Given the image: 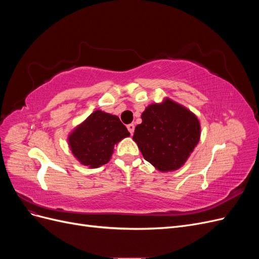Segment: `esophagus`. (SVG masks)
Wrapping results in <instances>:
<instances>
[{
    "instance_id": "obj_1",
    "label": "esophagus",
    "mask_w": 259,
    "mask_h": 259,
    "mask_svg": "<svg viewBox=\"0 0 259 259\" xmlns=\"http://www.w3.org/2000/svg\"><path fill=\"white\" fill-rule=\"evenodd\" d=\"M126 127H127L128 132L131 133V134H132V135H133V133H134V130H135V125H134V124H128Z\"/></svg>"
}]
</instances>
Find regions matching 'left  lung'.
Returning a JSON list of instances; mask_svg holds the SVG:
<instances>
[{
  "label": "left lung",
  "instance_id": "1",
  "mask_svg": "<svg viewBox=\"0 0 259 259\" xmlns=\"http://www.w3.org/2000/svg\"><path fill=\"white\" fill-rule=\"evenodd\" d=\"M133 139L144 158L159 170L179 168L200 139V123L193 113L166 99L150 105L142 114Z\"/></svg>",
  "mask_w": 259,
  "mask_h": 259
}]
</instances>
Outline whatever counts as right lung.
<instances>
[{
	"instance_id": "1",
	"label": "right lung",
	"mask_w": 259,
	"mask_h": 259,
	"mask_svg": "<svg viewBox=\"0 0 259 259\" xmlns=\"http://www.w3.org/2000/svg\"><path fill=\"white\" fill-rule=\"evenodd\" d=\"M127 136L119 117L97 110L69 136V145L83 165L95 168L110 160L114 145Z\"/></svg>"
}]
</instances>
